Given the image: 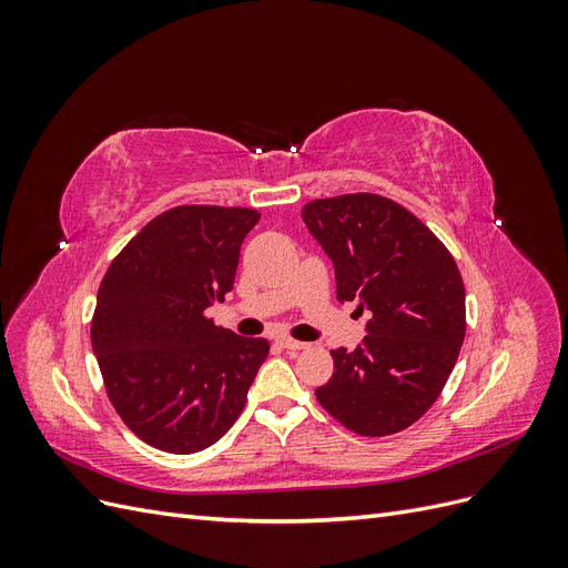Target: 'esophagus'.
Returning a JSON list of instances; mask_svg holds the SVG:
<instances>
[{
  "label": "esophagus",
  "mask_w": 568,
  "mask_h": 568,
  "mask_svg": "<svg viewBox=\"0 0 568 568\" xmlns=\"http://www.w3.org/2000/svg\"><path fill=\"white\" fill-rule=\"evenodd\" d=\"M277 343H280V346H282L284 351H291V353H298V351H305L307 346H311V343L294 341V338H280Z\"/></svg>",
  "instance_id": "obj_1"
}]
</instances>
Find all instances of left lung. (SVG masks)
<instances>
[{
  "label": "left lung",
  "mask_w": 568,
  "mask_h": 568,
  "mask_svg": "<svg viewBox=\"0 0 568 568\" xmlns=\"http://www.w3.org/2000/svg\"><path fill=\"white\" fill-rule=\"evenodd\" d=\"M303 222L336 272V298L369 311L355 351L336 348L320 405L359 436H388L436 403L467 332L455 257L400 203L379 194L317 199Z\"/></svg>",
  "instance_id": "left-lung-1"
}]
</instances>
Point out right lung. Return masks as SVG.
<instances>
[{
  "instance_id": "right-lung-1",
  "label": "right lung",
  "mask_w": 568,
  "mask_h": 568,
  "mask_svg": "<svg viewBox=\"0 0 568 568\" xmlns=\"http://www.w3.org/2000/svg\"><path fill=\"white\" fill-rule=\"evenodd\" d=\"M253 209L178 205L118 253L97 294L92 348L115 412L153 448L205 450L242 415L270 343L205 311L234 286Z\"/></svg>"
}]
</instances>
